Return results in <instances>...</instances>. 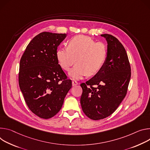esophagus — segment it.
I'll return each mask as SVG.
<instances>
[{"mask_svg":"<svg viewBox=\"0 0 150 150\" xmlns=\"http://www.w3.org/2000/svg\"><path fill=\"white\" fill-rule=\"evenodd\" d=\"M77 85H78V83L76 81H72V85L73 86H76Z\"/></svg>","mask_w":150,"mask_h":150,"instance_id":"1","label":"esophagus"}]
</instances>
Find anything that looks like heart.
<instances>
[{
	"label": "heart",
	"mask_w": 150,
	"mask_h": 150,
	"mask_svg": "<svg viewBox=\"0 0 150 150\" xmlns=\"http://www.w3.org/2000/svg\"><path fill=\"white\" fill-rule=\"evenodd\" d=\"M107 55V47L104 43L95 42L91 38L84 35L70 39L67 47H58L56 52L57 61L65 71H69L75 61L77 62L69 72L73 79H81L86 74H96L103 67Z\"/></svg>",
	"instance_id": "obj_1"
}]
</instances>
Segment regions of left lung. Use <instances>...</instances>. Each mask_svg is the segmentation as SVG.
<instances>
[{"mask_svg":"<svg viewBox=\"0 0 150 150\" xmlns=\"http://www.w3.org/2000/svg\"><path fill=\"white\" fill-rule=\"evenodd\" d=\"M107 42V55L101 69L92 78L82 83L80 104L91 119L108 117L126 96L131 76L130 65L123 45L114 36L101 35Z\"/></svg>","mask_w":150,"mask_h":150,"instance_id":"obj_1","label":"left lung"}]
</instances>
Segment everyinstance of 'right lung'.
<instances>
[{"mask_svg":"<svg viewBox=\"0 0 150 150\" xmlns=\"http://www.w3.org/2000/svg\"><path fill=\"white\" fill-rule=\"evenodd\" d=\"M66 36L65 33H40L28 43L20 60V89L29 109L42 119L51 118L59 111L72 86L56 57Z\"/></svg>","mask_w":150,"mask_h":150,"instance_id":"add662e5","label":"right lung"}]
</instances>
